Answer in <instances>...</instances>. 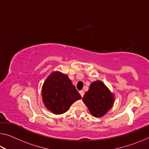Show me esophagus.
<instances>
[{"mask_svg": "<svg viewBox=\"0 0 149 149\" xmlns=\"http://www.w3.org/2000/svg\"><path fill=\"white\" fill-rule=\"evenodd\" d=\"M79 93H80L81 96V97H84V94H85V93H84V91H79Z\"/></svg>", "mask_w": 149, "mask_h": 149, "instance_id": "obj_1", "label": "esophagus"}]
</instances>
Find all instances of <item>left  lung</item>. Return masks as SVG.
I'll list each match as a JSON object with an SVG mask.
<instances>
[{
  "label": "left lung",
  "mask_w": 149,
  "mask_h": 149,
  "mask_svg": "<svg viewBox=\"0 0 149 149\" xmlns=\"http://www.w3.org/2000/svg\"><path fill=\"white\" fill-rule=\"evenodd\" d=\"M114 99V95L100 81L93 82L83 97V101L95 117L104 116L112 107Z\"/></svg>",
  "instance_id": "1"
}]
</instances>
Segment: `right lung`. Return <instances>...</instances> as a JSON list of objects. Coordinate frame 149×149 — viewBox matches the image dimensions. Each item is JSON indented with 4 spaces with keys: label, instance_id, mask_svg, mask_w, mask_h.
Instances as JSON below:
<instances>
[{
    "label": "right lung",
    "instance_id": "right-lung-1",
    "mask_svg": "<svg viewBox=\"0 0 149 149\" xmlns=\"http://www.w3.org/2000/svg\"><path fill=\"white\" fill-rule=\"evenodd\" d=\"M42 98L45 107L55 114L66 112L81 96L68 77L58 72L52 73L42 88Z\"/></svg>",
    "mask_w": 149,
    "mask_h": 149
}]
</instances>
